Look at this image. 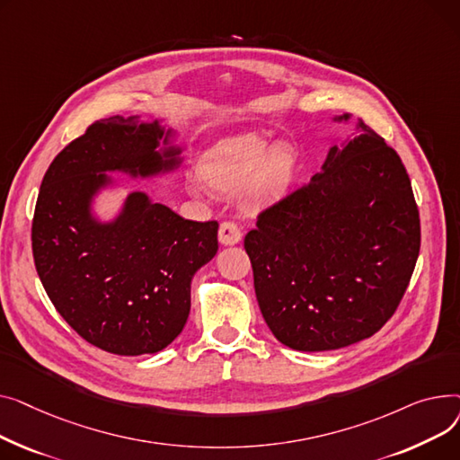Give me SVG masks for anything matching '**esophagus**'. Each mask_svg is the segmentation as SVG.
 Listing matches in <instances>:
<instances>
[{"mask_svg": "<svg viewBox=\"0 0 460 460\" xmlns=\"http://www.w3.org/2000/svg\"><path fill=\"white\" fill-rule=\"evenodd\" d=\"M241 235H243L241 228L234 221L221 223V228H219L221 245H237V243L241 241Z\"/></svg>", "mask_w": 460, "mask_h": 460, "instance_id": "1", "label": "esophagus"}]
</instances>
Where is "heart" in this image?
Instances as JSON below:
<instances>
[{
    "label": "heart",
    "instance_id": "1",
    "mask_svg": "<svg viewBox=\"0 0 460 460\" xmlns=\"http://www.w3.org/2000/svg\"><path fill=\"white\" fill-rule=\"evenodd\" d=\"M295 174V155L288 146H271L258 137H241L211 150L200 164V178L211 191L237 195L245 191L252 200L282 195ZM202 181L191 180L193 191Z\"/></svg>",
    "mask_w": 460,
    "mask_h": 460
}]
</instances>
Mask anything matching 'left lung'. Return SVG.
Masks as SVG:
<instances>
[{"label":"left lung","mask_w":460,"mask_h":460,"mask_svg":"<svg viewBox=\"0 0 460 460\" xmlns=\"http://www.w3.org/2000/svg\"><path fill=\"white\" fill-rule=\"evenodd\" d=\"M420 243L407 169L360 119L357 137L331 148L323 172L261 209L245 235L267 327L296 350L373 336L407 291Z\"/></svg>","instance_id":"8db88e82"}]
</instances>
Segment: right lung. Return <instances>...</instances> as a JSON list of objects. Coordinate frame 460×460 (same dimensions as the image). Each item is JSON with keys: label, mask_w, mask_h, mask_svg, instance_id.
<instances>
[{"label": "right lung", "mask_w": 460, "mask_h": 460, "mask_svg": "<svg viewBox=\"0 0 460 460\" xmlns=\"http://www.w3.org/2000/svg\"><path fill=\"white\" fill-rule=\"evenodd\" d=\"M164 129L135 119L94 120L48 167L31 226L37 273L56 310L94 347L122 357L157 353L181 331L191 279L219 249L217 221H187L133 193L122 217L98 226L89 197L105 171L152 174L178 150L155 152Z\"/></svg>", "instance_id": "right-lung-1"}]
</instances>
